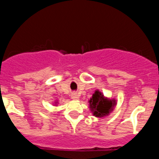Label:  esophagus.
I'll return each mask as SVG.
<instances>
[{
	"label": "esophagus",
	"instance_id": "obj_1",
	"mask_svg": "<svg viewBox=\"0 0 159 159\" xmlns=\"http://www.w3.org/2000/svg\"><path fill=\"white\" fill-rule=\"evenodd\" d=\"M79 98H80V96H79L78 94L73 93L72 95H71V99H74V100H78Z\"/></svg>",
	"mask_w": 159,
	"mask_h": 159
}]
</instances>
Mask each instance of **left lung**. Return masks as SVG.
<instances>
[{
    "label": "left lung",
    "instance_id": "8db88e82",
    "mask_svg": "<svg viewBox=\"0 0 159 159\" xmlns=\"http://www.w3.org/2000/svg\"><path fill=\"white\" fill-rule=\"evenodd\" d=\"M89 108L93 116L98 118H103L109 116L116 106V99H108L99 90H96L92 97L88 101Z\"/></svg>",
    "mask_w": 159,
    "mask_h": 159
}]
</instances>
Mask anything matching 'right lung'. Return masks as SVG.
Instances as JSON below:
<instances>
[{"instance_id":"obj_1","label":"right lung","mask_w":159,"mask_h":159,"mask_svg":"<svg viewBox=\"0 0 159 159\" xmlns=\"http://www.w3.org/2000/svg\"><path fill=\"white\" fill-rule=\"evenodd\" d=\"M55 103H57V102H55Z\"/></svg>"}]
</instances>
